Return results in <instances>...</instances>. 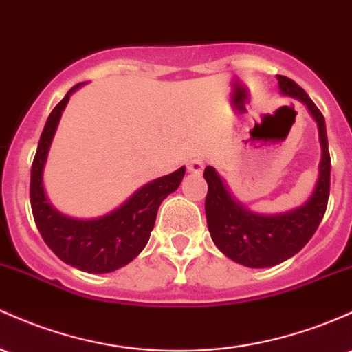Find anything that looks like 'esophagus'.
Here are the masks:
<instances>
[{
	"mask_svg": "<svg viewBox=\"0 0 352 352\" xmlns=\"http://www.w3.org/2000/svg\"><path fill=\"white\" fill-rule=\"evenodd\" d=\"M204 168H206V162H204V158L194 157V158H190V160H188L187 170L190 173H202Z\"/></svg>",
	"mask_w": 352,
	"mask_h": 352,
	"instance_id": "obj_1",
	"label": "esophagus"
}]
</instances>
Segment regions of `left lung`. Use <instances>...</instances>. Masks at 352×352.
<instances>
[{"mask_svg":"<svg viewBox=\"0 0 352 352\" xmlns=\"http://www.w3.org/2000/svg\"><path fill=\"white\" fill-rule=\"evenodd\" d=\"M280 94L299 100L318 123L320 142L319 179L304 206L279 215H258L239 204L212 167L204 172L208 192L206 215L212 241L227 257L245 267H272L296 256L318 230L326 214L331 185V157L326 122L309 95L287 76L277 75Z\"/></svg>","mask_w":352,"mask_h":352,"instance_id":"obj_1","label":"left lung"}]
</instances>
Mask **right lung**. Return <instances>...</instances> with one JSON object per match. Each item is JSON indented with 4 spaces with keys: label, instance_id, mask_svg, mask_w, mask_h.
Instances as JSON below:
<instances>
[{
    "label": "right lung",
    "instance_id": "obj_1",
    "mask_svg": "<svg viewBox=\"0 0 352 352\" xmlns=\"http://www.w3.org/2000/svg\"><path fill=\"white\" fill-rule=\"evenodd\" d=\"M82 85H75L46 120L33 160L30 200L41 237L61 261L83 272L105 274L126 265L144 250L155 226L158 207L168 194L179 188L185 167L144 185L103 217L80 220L60 214L45 194L43 168L61 111L67 107L69 95Z\"/></svg>",
    "mask_w": 352,
    "mask_h": 352
}]
</instances>
